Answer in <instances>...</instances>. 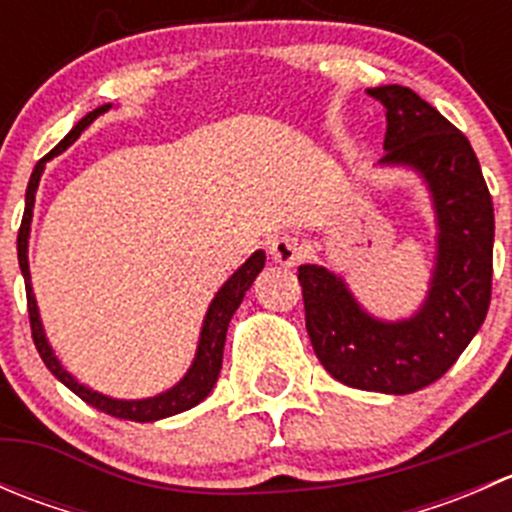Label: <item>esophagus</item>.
Instances as JSON below:
<instances>
[{
    "instance_id": "obj_1",
    "label": "esophagus",
    "mask_w": 512,
    "mask_h": 512,
    "mask_svg": "<svg viewBox=\"0 0 512 512\" xmlns=\"http://www.w3.org/2000/svg\"><path fill=\"white\" fill-rule=\"evenodd\" d=\"M270 255H272V260L280 262V265L292 267V265H297L299 260H302L304 247H302V242H299V237L282 235V237H277V240L270 245Z\"/></svg>"
}]
</instances>
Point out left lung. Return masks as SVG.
Returning a JSON list of instances; mask_svg holds the SVG:
<instances>
[{
  "label": "left lung",
  "mask_w": 512,
  "mask_h": 512,
  "mask_svg": "<svg viewBox=\"0 0 512 512\" xmlns=\"http://www.w3.org/2000/svg\"><path fill=\"white\" fill-rule=\"evenodd\" d=\"M386 106V156L426 178L436 203L438 265L426 304L409 322L384 324L359 309L339 277L299 267L304 319L324 369L342 384L414 394L441 379L471 344L490 307L493 200L468 138L406 86H379Z\"/></svg>",
  "instance_id": "left-lung-1"
}]
</instances>
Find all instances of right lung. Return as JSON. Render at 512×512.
<instances>
[{"label": "right lung", "instance_id": "right-lung-1", "mask_svg": "<svg viewBox=\"0 0 512 512\" xmlns=\"http://www.w3.org/2000/svg\"><path fill=\"white\" fill-rule=\"evenodd\" d=\"M106 108H111L108 103L98 106L96 111L86 113L79 123L74 126V131L49 153L36 163L32 178H29V188H27V205H24V218L22 225H19V237H17V252H19V267H22V275H24V285H27V309H29V327H32V339H34V347L39 352L41 361L46 364V369L56 376L64 386H69L79 399H84L86 404H91L94 409L103 411L108 416H116V418H126V421H158V418L165 416H175L180 411H188L193 406H198L205 396L213 391L215 381H218L220 374V366H223V349H225V334H227V324H230L232 314L235 309L240 307L242 297H245L247 289L252 287L255 277L260 275V270L265 267V252H255L230 280L225 282L223 289L215 294L213 304H210L208 314H205V322H203V332H200V344H198V354H195L193 366L190 371L185 374V379L180 381L178 386H173L170 391L165 394L153 396V399H143V401H116V399H108V396L96 394V391L86 389L81 386L64 366L56 361L54 352H51L49 342L44 337V329H41L39 322V312H36V302H34V294H32V277H29V260H27V240H29V225H32V208H34V195L36 188H39V178H41V170H44V163L49 158L59 156L61 151L71 146L76 138L81 136L86 126L94 123L96 116H101Z\"/></svg>", "mask_w": 512, "mask_h": 512}]
</instances>
